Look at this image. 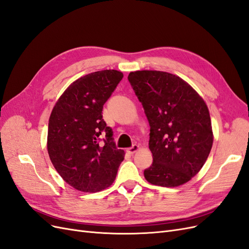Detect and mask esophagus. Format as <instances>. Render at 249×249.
<instances>
[{
  "instance_id": "1",
  "label": "esophagus",
  "mask_w": 249,
  "mask_h": 249,
  "mask_svg": "<svg viewBox=\"0 0 249 249\" xmlns=\"http://www.w3.org/2000/svg\"><path fill=\"white\" fill-rule=\"evenodd\" d=\"M140 148V146L138 145V144H134L132 147H130V148H127L126 149V152L129 153V154H135L137 152V150Z\"/></svg>"
}]
</instances>
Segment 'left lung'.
Masks as SVG:
<instances>
[{
  "instance_id": "8db88e82",
  "label": "left lung",
  "mask_w": 249,
  "mask_h": 249,
  "mask_svg": "<svg viewBox=\"0 0 249 249\" xmlns=\"http://www.w3.org/2000/svg\"><path fill=\"white\" fill-rule=\"evenodd\" d=\"M150 125L153 164L144 170L148 183L167 188L184 185L199 172L213 145L206 102L176 74L160 71L129 73Z\"/></svg>"
}]
</instances>
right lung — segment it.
<instances>
[{"instance_id": "1", "label": "right lung", "mask_w": 249, "mask_h": 249, "mask_svg": "<svg viewBox=\"0 0 249 249\" xmlns=\"http://www.w3.org/2000/svg\"><path fill=\"white\" fill-rule=\"evenodd\" d=\"M124 73L115 70L94 71L72 82L52 110L48 153L65 182L82 192L94 193L114 182L124 150L117 149L102 111ZM105 134L101 147L98 137Z\"/></svg>"}]
</instances>
